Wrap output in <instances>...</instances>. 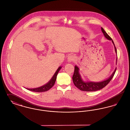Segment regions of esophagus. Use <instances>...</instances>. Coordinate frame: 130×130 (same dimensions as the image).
<instances>
[{"mask_svg": "<svg viewBox=\"0 0 130 130\" xmlns=\"http://www.w3.org/2000/svg\"><path fill=\"white\" fill-rule=\"evenodd\" d=\"M75 58L74 57V56H70L68 57V61L69 62H72V61H74L75 60Z\"/></svg>", "mask_w": 130, "mask_h": 130, "instance_id": "34e87169", "label": "esophagus"}]
</instances>
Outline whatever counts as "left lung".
<instances>
[{
	"instance_id": "left-lung-1",
	"label": "left lung",
	"mask_w": 130,
	"mask_h": 130,
	"mask_svg": "<svg viewBox=\"0 0 130 130\" xmlns=\"http://www.w3.org/2000/svg\"><path fill=\"white\" fill-rule=\"evenodd\" d=\"M101 30L102 32L103 33L105 37L108 40H111L112 42L115 45V51L116 53L117 54V50L111 37L107 34V32L104 31V30L102 28H101ZM116 70H117V69H116V70H115L113 74L110 76V77H109L108 79H107L106 80L100 82H85L83 81H82L80 75L79 74V69L77 66H75L74 67V73L73 76V81L74 83V85L81 91H86V92L96 91L102 89V88H103L104 87H105L106 85L108 84V83L110 82V81L111 80L113 76H114V74L116 73Z\"/></svg>"
}]
</instances>
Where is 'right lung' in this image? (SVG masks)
Masks as SVG:
<instances>
[{
    "label": "right lung",
    "mask_w": 130,
    "mask_h": 130,
    "mask_svg": "<svg viewBox=\"0 0 130 130\" xmlns=\"http://www.w3.org/2000/svg\"><path fill=\"white\" fill-rule=\"evenodd\" d=\"M61 68V67H59V68H58V69L56 71L55 74L54 75V76H53L52 79L46 85H44L43 86L37 88L27 89L29 90L30 91H32V92H46V91H48L54 85V84L55 83V82H56V79L57 75L58 72L59 71V70H60Z\"/></svg>",
    "instance_id": "obj_1"
}]
</instances>
